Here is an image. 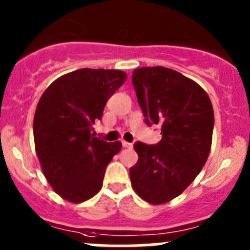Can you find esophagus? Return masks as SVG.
I'll use <instances>...</instances> for the list:
<instances>
[{"instance_id":"esophagus-1","label":"esophagus","mask_w":250,"mask_h":250,"mask_svg":"<svg viewBox=\"0 0 250 250\" xmlns=\"http://www.w3.org/2000/svg\"><path fill=\"white\" fill-rule=\"evenodd\" d=\"M122 146H123V147H125V148H130V147H133V144H132V143H128V141L123 140V141H122Z\"/></svg>"}]
</instances>
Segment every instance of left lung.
<instances>
[{
    "label": "left lung",
    "instance_id": "left-lung-1",
    "mask_svg": "<svg viewBox=\"0 0 250 250\" xmlns=\"http://www.w3.org/2000/svg\"><path fill=\"white\" fill-rule=\"evenodd\" d=\"M132 82L145 122L161 125L156 145L134 144L138 162L129 170L135 192L146 202L178 197L202 170L211 147L214 111L206 90L180 72L139 67Z\"/></svg>",
    "mask_w": 250,
    "mask_h": 250
}]
</instances>
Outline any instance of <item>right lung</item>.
<instances>
[{"mask_svg": "<svg viewBox=\"0 0 250 250\" xmlns=\"http://www.w3.org/2000/svg\"><path fill=\"white\" fill-rule=\"evenodd\" d=\"M125 78L120 70H76L57 78L37 104V157L53 190L69 202H84L99 192L107 165L122 147L121 141L94 137L92 125Z\"/></svg>", "mask_w": 250, "mask_h": 250, "instance_id": "1", "label": "right lung"}]
</instances>
